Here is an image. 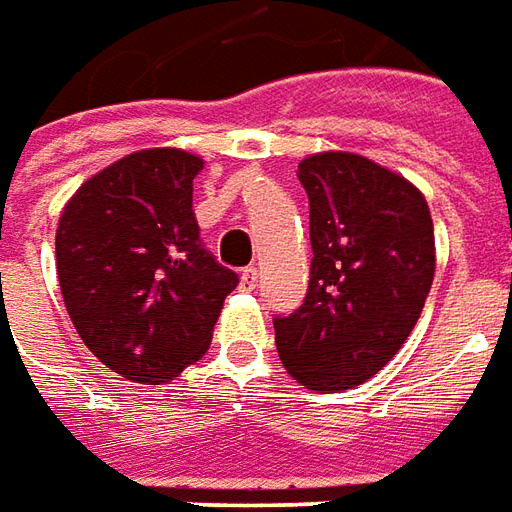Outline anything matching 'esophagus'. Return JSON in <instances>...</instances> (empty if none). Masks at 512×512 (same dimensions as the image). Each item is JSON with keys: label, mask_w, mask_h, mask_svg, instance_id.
I'll return each mask as SVG.
<instances>
[{"label": "esophagus", "mask_w": 512, "mask_h": 512, "mask_svg": "<svg viewBox=\"0 0 512 512\" xmlns=\"http://www.w3.org/2000/svg\"><path fill=\"white\" fill-rule=\"evenodd\" d=\"M256 286H259V270H256V267H245V270H242V289L253 292Z\"/></svg>", "instance_id": "esophagus-1"}]
</instances>
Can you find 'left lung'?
Segmentation results:
<instances>
[{
  "instance_id": "obj_1",
  "label": "left lung",
  "mask_w": 512,
  "mask_h": 512,
  "mask_svg": "<svg viewBox=\"0 0 512 512\" xmlns=\"http://www.w3.org/2000/svg\"><path fill=\"white\" fill-rule=\"evenodd\" d=\"M297 179L311 281L303 306L273 320L275 347L308 389H353L389 364L422 314L436 273L433 217L411 181L358 154H311Z\"/></svg>"
}]
</instances>
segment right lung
Wrapping results in <instances>:
<instances>
[{
	"label": "right lung",
	"mask_w": 512,
	"mask_h": 512,
	"mask_svg": "<svg viewBox=\"0 0 512 512\" xmlns=\"http://www.w3.org/2000/svg\"><path fill=\"white\" fill-rule=\"evenodd\" d=\"M204 159L146 148L88 179L57 223V278L79 339L132 383L179 378L209 350L239 278L204 248L192 179Z\"/></svg>",
	"instance_id": "1"
}]
</instances>
